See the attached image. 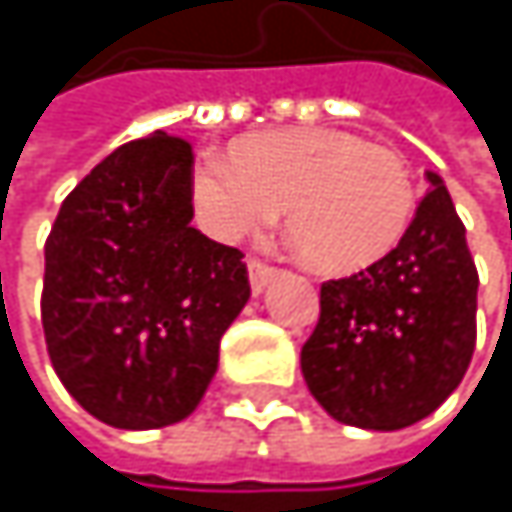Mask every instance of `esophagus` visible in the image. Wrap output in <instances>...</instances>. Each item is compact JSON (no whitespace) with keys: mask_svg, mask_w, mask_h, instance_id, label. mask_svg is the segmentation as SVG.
<instances>
[{"mask_svg":"<svg viewBox=\"0 0 512 512\" xmlns=\"http://www.w3.org/2000/svg\"><path fill=\"white\" fill-rule=\"evenodd\" d=\"M272 278H275V269H272L269 263H263V260H257V257L249 260V281H252V290H255V293H263L266 284H269Z\"/></svg>","mask_w":512,"mask_h":512,"instance_id":"esophagus-1","label":"esophagus"}]
</instances>
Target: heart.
<instances>
[{"instance_id":"heart-1","label":"heart","mask_w":512,"mask_h":512,"mask_svg":"<svg viewBox=\"0 0 512 512\" xmlns=\"http://www.w3.org/2000/svg\"><path fill=\"white\" fill-rule=\"evenodd\" d=\"M192 195L201 225L222 243L260 234L287 210L293 246L329 275L388 255L418 207L403 154L329 127L255 133L237 142L234 159L204 156Z\"/></svg>"}]
</instances>
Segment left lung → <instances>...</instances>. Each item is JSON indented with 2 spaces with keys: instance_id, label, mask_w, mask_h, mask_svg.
<instances>
[{
  "instance_id": "obj_1",
  "label": "left lung",
  "mask_w": 512,
  "mask_h": 512,
  "mask_svg": "<svg viewBox=\"0 0 512 512\" xmlns=\"http://www.w3.org/2000/svg\"><path fill=\"white\" fill-rule=\"evenodd\" d=\"M397 249L320 287L302 347L314 400L341 424L403 430L462 382L477 338V269L465 225L436 171Z\"/></svg>"
}]
</instances>
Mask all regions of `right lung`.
Here are the masks:
<instances>
[{"label": "right lung", "instance_id": "add662e5", "mask_svg": "<svg viewBox=\"0 0 512 512\" xmlns=\"http://www.w3.org/2000/svg\"><path fill=\"white\" fill-rule=\"evenodd\" d=\"M192 162V145L162 130L121 145L64 198L47 237L52 367L118 430L192 415L252 296L243 252L192 228Z\"/></svg>", "mask_w": 512, "mask_h": 512}]
</instances>
